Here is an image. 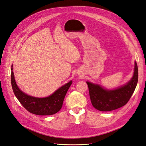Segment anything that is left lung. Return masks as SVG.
<instances>
[{
	"label": "left lung",
	"instance_id": "8db88e82",
	"mask_svg": "<svg viewBox=\"0 0 146 146\" xmlns=\"http://www.w3.org/2000/svg\"><path fill=\"white\" fill-rule=\"evenodd\" d=\"M138 79V70L135 62L133 76L129 81L114 90H107L98 84L87 82L91 104L100 111H111L125 105L131 98Z\"/></svg>",
	"mask_w": 146,
	"mask_h": 146
}]
</instances>
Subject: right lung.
Listing matches in <instances>:
<instances>
[{"instance_id": "1", "label": "right lung", "mask_w": 146, "mask_h": 146, "mask_svg": "<svg viewBox=\"0 0 146 146\" xmlns=\"http://www.w3.org/2000/svg\"><path fill=\"white\" fill-rule=\"evenodd\" d=\"M13 67V65L11 66V80L13 92L27 111L36 115H49L56 114L61 109L64 98L72 84V80L59 88L49 96L42 98H35L25 93L20 90L15 82Z\"/></svg>"}]
</instances>
